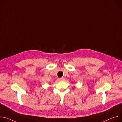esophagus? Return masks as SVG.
I'll return each instance as SVG.
<instances>
[{
    "label": "esophagus",
    "mask_w": 122,
    "mask_h": 122,
    "mask_svg": "<svg viewBox=\"0 0 122 122\" xmlns=\"http://www.w3.org/2000/svg\"><path fill=\"white\" fill-rule=\"evenodd\" d=\"M58 80H59V81H63V80H64V78H58Z\"/></svg>",
    "instance_id": "esophagus-1"
}]
</instances>
